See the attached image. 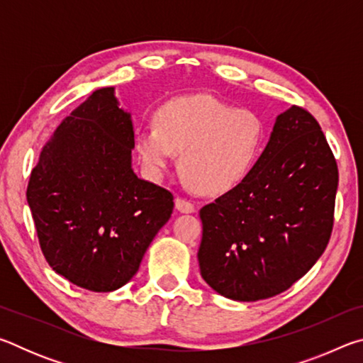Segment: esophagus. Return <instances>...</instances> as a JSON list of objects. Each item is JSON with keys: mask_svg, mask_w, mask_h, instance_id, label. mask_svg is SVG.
<instances>
[{"mask_svg": "<svg viewBox=\"0 0 363 363\" xmlns=\"http://www.w3.org/2000/svg\"><path fill=\"white\" fill-rule=\"evenodd\" d=\"M176 208L177 211L181 213H194L195 211V206L192 201H189L187 199H182V196H176Z\"/></svg>", "mask_w": 363, "mask_h": 363, "instance_id": "34e87169", "label": "esophagus"}]
</instances>
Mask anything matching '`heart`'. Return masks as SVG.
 Returning <instances> with one entry per match:
<instances>
[{"label":"heart","instance_id":"1","mask_svg":"<svg viewBox=\"0 0 363 363\" xmlns=\"http://www.w3.org/2000/svg\"><path fill=\"white\" fill-rule=\"evenodd\" d=\"M264 144L259 115L206 94L168 101L157 110L155 126L136 134L138 153L152 176H162L179 152L181 173L206 195L225 194L247 179Z\"/></svg>","mask_w":363,"mask_h":363}]
</instances>
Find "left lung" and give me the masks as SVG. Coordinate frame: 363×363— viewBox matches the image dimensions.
<instances>
[{
  "label": "left lung",
  "mask_w": 363,
  "mask_h": 363,
  "mask_svg": "<svg viewBox=\"0 0 363 363\" xmlns=\"http://www.w3.org/2000/svg\"><path fill=\"white\" fill-rule=\"evenodd\" d=\"M337 164L317 120L293 106L277 116L242 184L200 210V274L235 301L272 298L307 274L335 220Z\"/></svg>",
  "instance_id": "8db88e82"
}]
</instances>
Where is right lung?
I'll list each match as a JSON object with an SVG mask.
<instances>
[{
  "instance_id": "add662e5",
  "label": "right lung",
  "mask_w": 363,
  "mask_h": 363,
  "mask_svg": "<svg viewBox=\"0 0 363 363\" xmlns=\"http://www.w3.org/2000/svg\"><path fill=\"white\" fill-rule=\"evenodd\" d=\"M131 115L96 89L60 123L30 174L27 201L52 270L89 291L138 272L174 208L169 190L134 174Z\"/></svg>"
}]
</instances>
